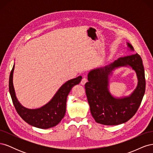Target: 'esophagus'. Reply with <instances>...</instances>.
Returning a JSON list of instances; mask_svg holds the SVG:
<instances>
[{
	"label": "esophagus",
	"mask_w": 153,
	"mask_h": 153,
	"mask_svg": "<svg viewBox=\"0 0 153 153\" xmlns=\"http://www.w3.org/2000/svg\"><path fill=\"white\" fill-rule=\"evenodd\" d=\"M86 82H87V78H86L85 77H84V78H83L82 79L80 84H81L82 85H84Z\"/></svg>",
	"instance_id": "esophagus-1"
}]
</instances>
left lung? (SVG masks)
I'll list each match as a JSON object with an SVG mask.
<instances>
[{"mask_svg": "<svg viewBox=\"0 0 153 153\" xmlns=\"http://www.w3.org/2000/svg\"><path fill=\"white\" fill-rule=\"evenodd\" d=\"M128 46L133 50L131 45L128 43ZM127 65L137 73V87L129 97L115 99L108 91V76L114 68ZM85 86L91 113L96 123L112 126L127 122L136 114L145 93V72L141 57L138 53L132 54L93 69L88 74V82Z\"/></svg>", "mask_w": 153, "mask_h": 153, "instance_id": "8db88e82", "label": "left lung"}]
</instances>
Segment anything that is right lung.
<instances>
[{
  "label": "right lung",
  "instance_id": "obj_1",
  "mask_svg": "<svg viewBox=\"0 0 153 153\" xmlns=\"http://www.w3.org/2000/svg\"><path fill=\"white\" fill-rule=\"evenodd\" d=\"M14 68L15 64L10 73L9 89L17 113L26 123L36 128L47 129L56 126L65 115L68 95L73 87L80 82L82 76L73 78L63 84L47 105L38 109H28L22 106L16 99L13 84Z\"/></svg>",
  "mask_w": 153,
  "mask_h": 153
}]
</instances>
